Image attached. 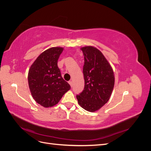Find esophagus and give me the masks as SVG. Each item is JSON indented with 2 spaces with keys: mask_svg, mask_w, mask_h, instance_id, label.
I'll use <instances>...</instances> for the list:
<instances>
[{
  "mask_svg": "<svg viewBox=\"0 0 151 151\" xmlns=\"http://www.w3.org/2000/svg\"><path fill=\"white\" fill-rule=\"evenodd\" d=\"M68 84H69L71 86H72V82L71 81H68Z\"/></svg>",
  "mask_w": 151,
  "mask_h": 151,
  "instance_id": "34e87169",
  "label": "esophagus"
}]
</instances>
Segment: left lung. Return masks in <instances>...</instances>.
<instances>
[{"mask_svg": "<svg viewBox=\"0 0 151 151\" xmlns=\"http://www.w3.org/2000/svg\"><path fill=\"white\" fill-rule=\"evenodd\" d=\"M81 50L84 57V88L76 98L82 108L94 112L108 101L115 84V76L110 64L98 49L88 46Z\"/></svg>", "mask_w": 151, "mask_h": 151, "instance_id": "1", "label": "left lung"}]
</instances>
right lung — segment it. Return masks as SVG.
I'll return each instance as SVG.
<instances>
[{
	"label": "right lung",
	"instance_id": "add662e5",
	"mask_svg": "<svg viewBox=\"0 0 151 151\" xmlns=\"http://www.w3.org/2000/svg\"><path fill=\"white\" fill-rule=\"evenodd\" d=\"M63 48L52 47L41 53L28 72V84L35 101L45 108L57 104L70 86L62 78L57 65Z\"/></svg>",
	"mask_w": 151,
	"mask_h": 151
}]
</instances>
